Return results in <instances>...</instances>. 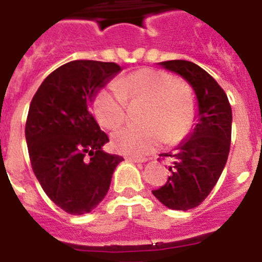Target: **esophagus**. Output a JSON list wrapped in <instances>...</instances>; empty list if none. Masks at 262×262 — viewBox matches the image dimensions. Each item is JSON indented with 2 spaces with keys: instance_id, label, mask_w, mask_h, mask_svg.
<instances>
[{
  "instance_id": "esophagus-1",
  "label": "esophagus",
  "mask_w": 262,
  "mask_h": 262,
  "mask_svg": "<svg viewBox=\"0 0 262 262\" xmlns=\"http://www.w3.org/2000/svg\"><path fill=\"white\" fill-rule=\"evenodd\" d=\"M127 161H131V163H145L147 160H145V159H135V157H127Z\"/></svg>"
}]
</instances>
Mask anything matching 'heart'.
<instances>
[{
	"mask_svg": "<svg viewBox=\"0 0 262 262\" xmlns=\"http://www.w3.org/2000/svg\"><path fill=\"white\" fill-rule=\"evenodd\" d=\"M127 102L145 103L144 127H124L113 135V147L129 156L151 154L163 140L177 144L190 133L196 118V101L191 88L177 82L170 73L143 68L123 76L117 85L97 93L94 117L103 128L114 129L124 122Z\"/></svg>",
	"mask_w": 262,
	"mask_h": 262,
	"instance_id": "1",
	"label": "heart"
}]
</instances>
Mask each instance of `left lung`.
Returning a JSON list of instances; mask_svg holds the SVG:
<instances>
[{"mask_svg": "<svg viewBox=\"0 0 262 262\" xmlns=\"http://www.w3.org/2000/svg\"><path fill=\"white\" fill-rule=\"evenodd\" d=\"M166 71L181 76L196 97V118L191 133L174 151L172 176L164 186L152 190L160 202L172 210H190L207 198L223 172L230 154L232 110L227 94L211 76L187 60L159 62Z\"/></svg>", "mask_w": 262, "mask_h": 262, "instance_id": "8db88e82", "label": "left lung"}]
</instances>
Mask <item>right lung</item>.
<instances>
[{"mask_svg":"<svg viewBox=\"0 0 262 262\" xmlns=\"http://www.w3.org/2000/svg\"><path fill=\"white\" fill-rule=\"evenodd\" d=\"M120 71L115 62L69 61L47 76L30 103L25 135L32 170L48 198L68 214L96 209L123 161L103 151L108 138L89 110Z\"/></svg>","mask_w":262,"mask_h":262,"instance_id":"obj_1","label":"right lung"}]
</instances>
